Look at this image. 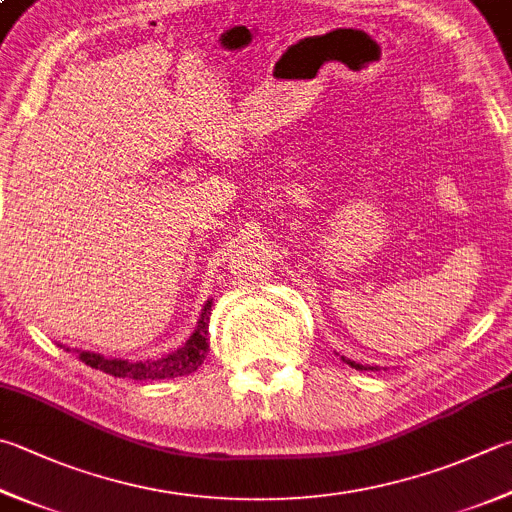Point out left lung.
I'll use <instances>...</instances> for the list:
<instances>
[{
  "instance_id": "left-lung-1",
  "label": "left lung",
  "mask_w": 512,
  "mask_h": 512,
  "mask_svg": "<svg viewBox=\"0 0 512 512\" xmlns=\"http://www.w3.org/2000/svg\"><path fill=\"white\" fill-rule=\"evenodd\" d=\"M341 359L350 365V368H354V370H372V372H376L379 370V365H361V363H356V361H352V359H345V356H341Z\"/></svg>"
}]
</instances>
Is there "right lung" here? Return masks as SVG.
Masks as SVG:
<instances>
[{"label": "right lung", "instance_id": "obj_1", "mask_svg": "<svg viewBox=\"0 0 512 512\" xmlns=\"http://www.w3.org/2000/svg\"><path fill=\"white\" fill-rule=\"evenodd\" d=\"M211 301L209 298L202 307L198 325L194 334L182 343L178 350L169 354H162L158 359H142V361H129V359H113V356H102L98 352L89 350H73L77 359L82 363L91 365L95 370H102L111 376H120V379H133V381H156V379H176V376H187L196 372L209 350V316H211ZM64 347L66 352H71V347Z\"/></svg>", "mask_w": 512, "mask_h": 512}]
</instances>
